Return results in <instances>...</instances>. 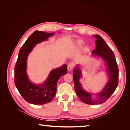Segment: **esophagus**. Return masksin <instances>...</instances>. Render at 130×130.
Instances as JSON below:
<instances>
[{
  "mask_svg": "<svg viewBox=\"0 0 130 130\" xmlns=\"http://www.w3.org/2000/svg\"><path fill=\"white\" fill-rule=\"evenodd\" d=\"M73 66H74V65H73V63H69V64H68L67 68H68V70L69 72L71 71V70H72Z\"/></svg>",
  "mask_w": 130,
  "mask_h": 130,
  "instance_id": "1",
  "label": "esophagus"
}]
</instances>
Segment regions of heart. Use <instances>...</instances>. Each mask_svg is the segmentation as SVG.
I'll return each instance as SVG.
<instances>
[{
	"label": "heart",
	"instance_id": "obj_1",
	"mask_svg": "<svg viewBox=\"0 0 130 130\" xmlns=\"http://www.w3.org/2000/svg\"><path fill=\"white\" fill-rule=\"evenodd\" d=\"M85 42L83 41V40H78L76 41L75 43V46L76 47V48H82V46H84V45L85 44ZM89 49V46H87L85 48V52H87V51H88Z\"/></svg>",
	"mask_w": 130,
	"mask_h": 130
}]
</instances>
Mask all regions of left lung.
<instances>
[{
	"mask_svg": "<svg viewBox=\"0 0 130 130\" xmlns=\"http://www.w3.org/2000/svg\"><path fill=\"white\" fill-rule=\"evenodd\" d=\"M93 37H95L96 40V48L92 51V56H99L105 62L107 76L109 77L107 82L100 92L93 94V95L92 93L86 91L80 84L82 70L78 64L73 70L75 90L77 95L83 103L91 105L101 104L107 101L116 90L118 85L119 78L118 67L113 51L99 35H94Z\"/></svg>",
	"mask_w": 130,
	"mask_h": 130,
	"instance_id": "left-lung-1",
	"label": "left lung"
}]
</instances>
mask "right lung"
Segmentation results:
<instances>
[{
	"instance_id": "add662e5",
	"label": "right lung",
	"mask_w": 130,
	"mask_h": 130,
	"mask_svg": "<svg viewBox=\"0 0 130 130\" xmlns=\"http://www.w3.org/2000/svg\"><path fill=\"white\" fill-rule=\"evenodd\" d=\"M54 35V32L35 31L27 39L19 52L14 68V84L21 95L29 103L43 105L52 101L56 95L58 80L67 72L66 64L53 69L46 80L40 84L31 82L27 74V60L29 54L36 44L48 40L50 37Z\"/></svg>"
}]
</instances>
